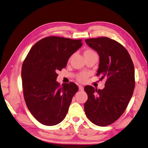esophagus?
<instances>
[{
	"label": "esophagus",
	"instance_id": "34e87169",
	"mask_svg": "<svg viewBox=\"0 0 148 148\" xmlns=\"http://www.w3.org/2000/svg\"><path fill=\"white\" fill-rule=\"evenodd\" d=\"M78 87H79V90H83V89H84V88H83V86H82V85H79Z\"/></svg>",
	"mask_w": 148,
	"mask_h": 148
}]
</instances>
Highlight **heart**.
<instances>
[{
    "label": "heart",
    "instance_id": "heart-1",
    "mask_svg": "<svg viewBox=\"0 0 148 148\" xmlns=\"http://www.w3.org/2000/svg\"><path fill=\"white\" fill-rule=\"evenodd\" d=\"M93 53H96L95 51H93L91 49H87L85 50L84 52V56L88 55V54H93ZM88 77V74L87 72H83V73L80 74L79 75L78 77H77V80L80 82H85L86 80L87 79Z\"/></svg>",
    "mask_w": 148,
    "mask_h": 148
}]
</instances>
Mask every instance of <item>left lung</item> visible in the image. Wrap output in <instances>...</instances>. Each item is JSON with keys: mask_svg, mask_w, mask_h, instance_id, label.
Listing matches in <instances>:
<instances>
[{"mask_svg": "<svg viewBox=\"0 0 148 148\" xmlns=\"http://www.w3.org/2000/svg\"><path fill=\"white\" fill-rule=\"evenodd\" d=\"M85 42L98 53L96 75L106 82L101 90L90 85L84 87L88 95L85 112L95 125L107 126L119 119L127 108L135 88V68L127 50L114 40L101 37Z\"/></svg>", "mask_w": 148, "mask_h": 148, "instance_id": "1", "label": "left lung"}]
</instances>
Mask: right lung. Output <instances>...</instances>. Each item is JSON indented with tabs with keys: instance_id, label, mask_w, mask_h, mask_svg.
<instances>
[{
	"instance_id": "right-lung-1",
	"label": "right lung",
	"mask_w": 148,
	"mask_h": 148,
	"mask_svg": "<svg viewBox=\"0 0 148 148\" xmlns=\"http://www.w3.org/2000/svg\"><path fill=\"white\" fill-rule=\"evenodd\" d=\"M82 45V39L47 37L32 47L24 61V98L29 112L42 124L55 125L65 118L78 87L73 82L60 86L57 72Z\"/></svg>"
}]
</instances>
